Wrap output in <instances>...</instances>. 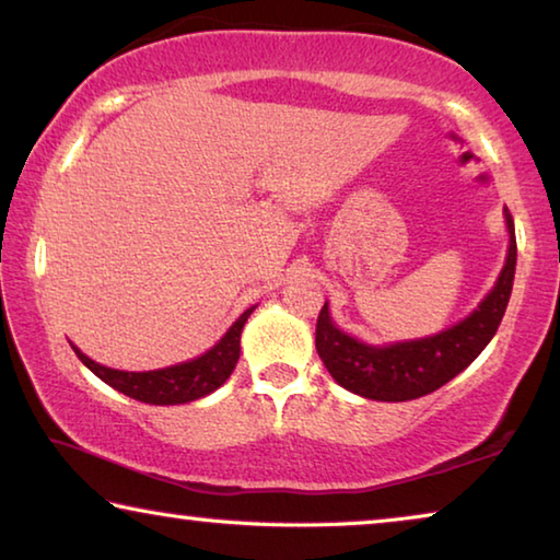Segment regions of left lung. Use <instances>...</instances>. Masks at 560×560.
<instances>
[{
  "mask_svg": "<svg viewBox=\"0 0 560 560\" xmlns=\"http://www.w3.org/2000/svg\"><path fill=\"white\" fill-rule=\"evenodd\" d=\"M506 226L509 257L497 287L491 289L471 316L438 336L373 348L340 334L328 316V306L320 308L316 324V350L334 381L343 385L346 390L371 397V400L405 402L430 395L444 383H450L452 377H457L494 338L509 306L516 271V234L509 210Z\"/></svg>",
  "mask_w": 560,
  "mask_h": 560,
  "instance_id": "8db88e82",
  "label": "left lung"
}]
</instances>
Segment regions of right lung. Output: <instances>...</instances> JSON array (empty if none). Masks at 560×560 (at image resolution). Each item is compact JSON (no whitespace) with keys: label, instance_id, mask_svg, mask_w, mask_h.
<instances>
[{"label":"right lung","instance_id":"obj_1","mask_svg":"<svg viewBox=\"0 0 560 560\" xmlns=\"http://www.w3.org/2000/svg\"><path fill=\"white\" fill-rule=\"evenodd\" d=\"M254 311L246 308L244 314L236 318V324L226 330V336L217 343L212 350H207L202 358L189 360V363H179L173 368H163V371H148V373H126L113 371V368L93 363L91 358L81 353L73 346V353L81 358V363L96 373L103 383L116 387L118 393L132 397V400L148 402V405H183L192 402L197 397L210 395L217 390L226 377L232 375L236 360H240V338L246 318Z\"/></svg>","mask_w":560,"mask_h":560}]
</instances>
